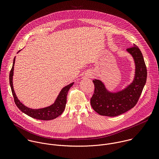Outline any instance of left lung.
Segmentation results:
<instances>
[{
  "mask_svg": "<svg viewBox=\"0 0 159 159\" xmlns=\"http://www.w3.org/2000/svg\"><path fill=\"white\" fill-rule=\"evenodd\" d=\"M134 63V74L133 81L125 88L111 91L104 83L94 79V93L90 99V104L99 115L114 117L119 116L133 108L137 103L146 84L147 71L140 50L135 44L126 50Z\"/></svg>",
  "mask_w": 159,
  "mask_h": 159,
  "instance_id": "left-lung-1",
  "label": "left lung"
}]
</instances>
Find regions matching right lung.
<instances>
[{"mask_svg":"<svg viewBox=\"0 0 159 159\" xmlns=\"http://www.w3.org/2000/svg\"><path fill=\"white\" fill-rule=\"evenodd\" d=\"M20 50H19L17 53H19ZM16 57L14 58L13 65L12 69L10 72L9 74V82L11 88V90L12 93V95L14 99L15 103L17 107L25 114L27 115L28 116L39 120H52L55 118H57L60 115L62 114L63 112L66 102V96L68 92L70 89V88L74 85V82H72L70 84L65 86L62 88L61 91L60 92L59 94L58 95L57 98H56L54 102L47 106L43 108L39 109H33L26 106L24 104H22L17 98L14 89L13 87V75H14V63H15Z\"/></svg>","mask_w":159,"mask_h":159,"instance_id":"obj_1","label":"right lung"}]
</instances>
